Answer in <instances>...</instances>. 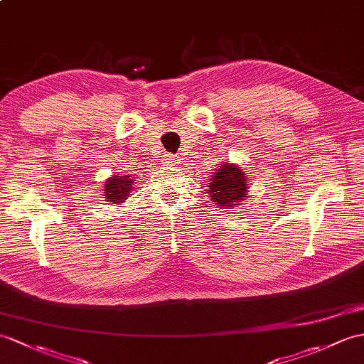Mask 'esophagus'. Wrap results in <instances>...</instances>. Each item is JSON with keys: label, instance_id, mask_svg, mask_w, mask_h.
Segmentation results:
<instances>
[{"label": "esophagus", "instance_id": "obj_1", "mask_svg": "<svg viewBox=\"0 0 364 364\" xmlns=\"http://www.w3.org/2000/svg\"><path fill=\"white\" fill-rule=\"evenodd\" d=\"M163 164L167 166V167H171V168H176V167H180L181 159H178V158L173 156V155H167V156L163 159Z\"/></svg>", "mask_w": 364, "mask_h": 364}]
</instances>
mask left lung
Instances as JSON below:
<instances>
[{
    "mask_svg": "<svg viewBox=\"0 0 364 364\" xmlns=\"http://www.w3.org/2000/svg\"><path fill=\"white\" fill-rule=\"evenodd\" d=\"M250 184L248 175L243 172V168L226 159V163L218 166L208 181V197L215 206L232 210L250 197Z\"/></svg>",
    "mask_w": 364,
    "mask_h": 364,
    "instance_id": "left-lung-1",
    "label": "left lung"
}]
</instances>
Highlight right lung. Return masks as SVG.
Segmentation results:
<instances>
[{
  "label": "right lung",
  "mask_w": 364,
  "mask_h": 364,
  "mask_svg": "<svg viewBox=\"0 0 364 364\" xmlns=\"http://www.w3.org/2000/svg\"><path fill=\"white\" fill-rule=\"evenodd\" d=\"M136 181V176L124 173H116L107 178L104 184V198L107 201V205H122V203L132 196L133 186H136L134 184Z\"/></svg>",
  "instance_id": "right-lung-1"
}]
</instances>
